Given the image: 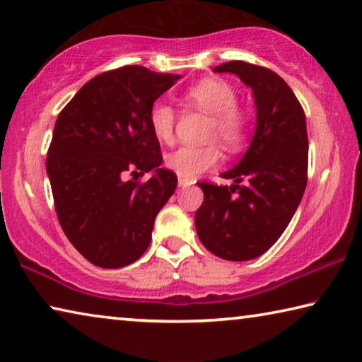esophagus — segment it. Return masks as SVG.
<instances>
[{
  "mask_svg": "<svg viewBox=\"0 0 362 362\" xmlns=\"http://www.w3.org/2000/svg\"><path fill=\"white\" fill-rule=\"evenodd\" d=\"M192 183H193V180H187V179H182V177H179V187L185 188L188 185H192Z\"/></svg>",
  "mask_w": 362,
  "mask_h": 362,
  "instance_id": "esophagus-1",
  "label": "esophagus"
}]
</instances>
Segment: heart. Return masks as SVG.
<instances>
[{"label": "heart", "instance_id": "1", "mask_svg": "<svg viewBox=\"0 0 362 362\" xmlns=\"http://www.w3.org/2000/svg\"><path fill=\"white\" fill-rule=\"evenodd\" d=\"M188 109L208 114L204 129L206 140H216L227 151H237L245 145L250 130V116L237 103V91L222 78L208 77L188 87L183 93ZM151 132L160 141L174 139L177 114L169 105L156 101L148 116ZM221 160V150L216 143L203 146H180L165 156V165L182 179L192 180Z\"/></svg>", "mask_w": 362, "mask_h": 362}]
</instances>
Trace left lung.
<instances>
[{
  "mask_svg": "<svg viewBox=\"0 0 362 362\" xmlns=\"http://www.w3.org/2000/svg\"><path fill=\"white\" fill-rule=\"evenodd\" d=\"M214 72L237 74L253 90L256 132L242 160L222 174L233 185L199 182L204 199L194 226L212 255L250 261L277 242L305 193L306 116L293 91L271 69L228 61Z\"/></svg>",
  "mask_w": 362,
  "mask_h": 362,
  "instance_id": "8db88e82",
  "label": "left lung"
}]
</instances>
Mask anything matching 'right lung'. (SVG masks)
<instances>
[{"mask_svg": "<svg viewBox=\"0 0 362 362\" xmlns=\"http://www.w3.org/2000/svg\"><path fill=\"white\" fill-rule=\"evenodd\" d=\"M180 76L124 66L88 80L56 119L47 172L62 230L85 259L103 269L135 262L151 242L177 175L159 168L148 116ZM153 171L151 180L124 181Z\"/></svg>", "mask_w": 362, "mask_h": 362, "instance_id": "right-lung-1", "label": "right lung"}]
</instances>
